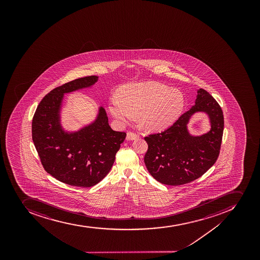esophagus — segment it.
I'll return each instance as SVG.
<instances>
[{
	"mask_svg": "<svg viewBox=\"0 0 260 260\" xmlns=\"http://www.w3.org/2000/svg\"><path fill=\"white\" fill-rule=\"evenodd\" d=\"M139 138L138 135H136V134L133 133V132H128L127 133L126 136V140H135L136 139Z\"/></svg>",
	"mask_w": 260,
	"mask_h": 260,
	"instance_id": "obj_1",
	"label": "esophagus"
}]
</instances>
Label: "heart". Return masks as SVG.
I'll use <instances>...</instances> for the list:
<instances>
[{
    "label": "heart",
    "mask_w": 260,
    "mask_h": 260,
    "mask_svg": "<svg viewBox=\"0 0 260 260\" xmlns=\"http://www.w3.org/2000/svg\"><path fill=\"white\" fill-rule=\"evenodd\" d=\"M185 107V97L178 89L158 82L124 85L119 95L113 94L109 111L121 124H127L139 114V121L146 131H159L172 125Z\"/></svg>",
    "instance_id": "1"
}]
</instances>
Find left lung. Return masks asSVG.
<instances>
[{
    "label": "left lung",
    "mask_w": 260,
    "mask_h": 260,
    "mask_svg": "<svg viewBox=\"0 0 260 260\" xmlns=\"http://www.w3.org/2000/svg\"><path fill=\"white\" fill-rule=\"evenodd\" d=\"M197 93L196 105L172 126L145 137L148 144L145 166L149 174L161 184L177 186L193 181L218 159L224 124L223 111L209 92L200 89ZM197 112L208 115L212 128L201 136H192L186 124Z\"/></svg>",
    "instance_id": "8db88e82"
}]
</instances>
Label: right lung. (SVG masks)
Masks as SVG:
<instances>
[{
	"instance_id": "add662e5",
	"label": "right lung",
	"mask_w": 260,
	"mask_h": 260,
	"mask_svg": "<svg viewBox=\"0 0 260 260\" xmlns=\"http://www.w3.org/2000/svg\"><path fill=\"white\" fill-rule=\"evenodd\" d=\"M99 77L86 76L51 90L37 106L32 120V140L46 172L64 184L91 187L110 172L126 134L113 131L101 106L91 124L74 132L60 124L64 94L91 87Z\"/></svg>"
}]
</instances>
